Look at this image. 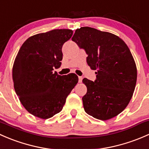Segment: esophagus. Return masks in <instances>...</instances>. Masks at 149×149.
Instances as JSON below:
<instances>
[{"mask_svg": "<svg viewBox=\"0 0 149 149\" xmlns=\"http://www.w3.org/2000/svg\"><path fill=\"white\" fill-rule=\"evenodd\" d=\"M82 79H83V78H82L81 76H79V83H81Z\"/></svg>", "mask_w": 149, "mask_h": 149, "instance_id": "34e87169", "label": "esophagus"}]
</instances>
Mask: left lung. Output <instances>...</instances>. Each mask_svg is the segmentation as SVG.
Returning <instances> with one entry per match:
<instances>
[{
    "label": "left lung",
    "mask_w": 149,
    "mask_h": 149,
    "mask_svg": "<svg viewBox=\"0 0 149 149\" xmlns=\"http://www.w3.org/2000/svg\"><path fill=\"white\" fill-rule=\"evenodd\" d=\"M72 40L88 55L87 64L97 74L94 81L83 79L85 112L107 120L119 115L130 102L136 87L137 69L128 47L112 33L84 26L77 29Z\"/></svg>",
    "instance_id": "1"
}]
</instances>
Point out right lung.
Returning <instances> with one entry per match:
<instances>
[{
	"instance_id": "obj_1",
	"label": "right lung",
	"mask_w": 149,
	"mask_h": 149,
	"mask_svg": "<svg viewBox=\"0 0 149 149\" xmlns=\"http://www.w3.org/2000/svg\"><path fill=\"white\" fill-rule=\"evenodd\" d=\"M70 29H53L30 37L19 50L13 66L14 89L29 113L42 119L61 112L79 78L75 73L60 76L62 47L70 39Z\"/></svg>"
}]
</instances>
